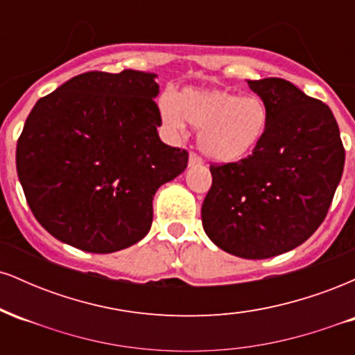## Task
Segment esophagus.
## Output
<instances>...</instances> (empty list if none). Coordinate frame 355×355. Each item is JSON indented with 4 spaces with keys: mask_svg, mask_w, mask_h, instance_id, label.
Returning <instances> with one entry per match:
<instances>
[{
    "mask_svg": "<svg viewBox=\"0 0 355 355\" xmlns=\"http://www.w3.org/2000/svg\"><path fill=\"white\" fill-rule=\"evenodd\" d=\"M202 157L198 153H195V152H191L190 153V157H189V165L190 166H195V165H202Z\"/></svg>",
    "mask_w": 355,
    "mask_h": 355,
    "instance_id": "34e87169",
    "label": "esophagus"
}]
</instances>
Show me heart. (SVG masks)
Listing matches in <instances>:
<instances>
[{"label":"heart","instance_id":"heart-1","mask_svg":"<svg viewBox=\"0 0 355 355\" xmlns=\"http://www.w3.org/2000/svg\"><path fill=\"white\" fill-rule=\"evenodd\" d=\"M160 115L172 132H182L185 120L200 128L202 152L229 164L250 155L266 137L268 110L259 96H237L227 89L185 88L160 100Z\"/></svg>","mask_w":355,"mask_h":355}]
</instances>
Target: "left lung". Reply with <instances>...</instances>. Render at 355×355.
Here are the masks:
<instances>
[{
    "label": "left lung",
    "mask_w": 355,
    "mask_h": 355,
    "mask_svg": "<svg viewBox=\"0 0 355 355\" xmlns=\"http://www.w3.org/2000/svg\"><path fill=\"white\" fill-rule=\"evenodd\" d=\"M268 110L260 145L239 162L211 164L202 223L215 245L270 259L319 229L344 172L345 150L331 108L282 78L247 80Z\"/></svg>",
    "instance_id": "obj_1"
}]
</instances>
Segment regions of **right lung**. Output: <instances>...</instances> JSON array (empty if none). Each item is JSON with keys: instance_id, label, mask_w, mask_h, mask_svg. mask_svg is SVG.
<instances>
[{"instance_id": "1", "label": "right lung", "mask_w": 355, "mask_h": 355, "mask_svg": "<svg viewBox=\"0 0 355 355\" xmlns=\"http://www.w3.org/2000/svg\"><path fill=\"white\" fill-rule=\"evenodd\" d=\"M152 73L87 71L36 101L16 145L24 197L55 239L112 254L148 234L153 195L189 164L165 145Z\"/></svg>"}]
</instances>
